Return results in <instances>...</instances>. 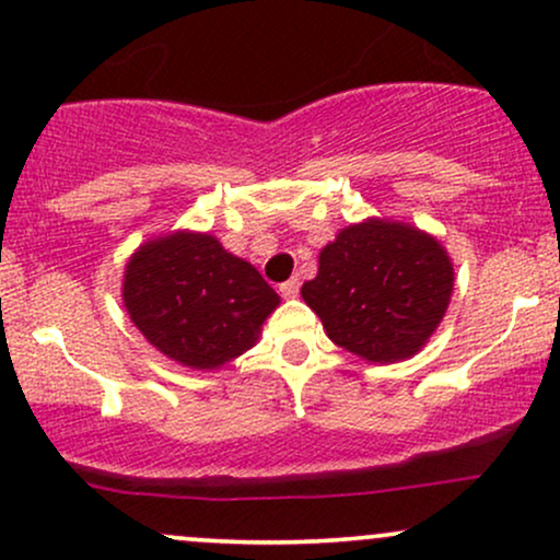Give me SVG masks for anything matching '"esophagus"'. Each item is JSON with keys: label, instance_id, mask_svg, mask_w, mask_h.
Returning <instances> with one entry per match:
<instances>
[{"label": "esophagus", "instance_id": "1", "mask_svg": "<svg viewBox=\"0 0 560 560\" xmlns=\"http://www.w3.org/2000/svg\"><path fill=\"white\" fill-rule=\"evenodd\" d=\"M279 292H281V298H284V300L298 298V294H300V281H298V279H289V281H284V284L279 287Z\"/></svg>", "mask_w": 560, "mask_h": 560}]
</instances>
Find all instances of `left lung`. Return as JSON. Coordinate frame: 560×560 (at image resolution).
<instances>
[{
	"mask_svg": "<svg viewBox=\"0 0 560 560\" xmlns=\"http://www.w3.org/2000/svg\"><path fill=\"white\" fill-rule=\"evenodd\" d=\"M454 292V262L433 234L390 219L349 224L302 284L328 339L368 362L409 360L428 345Z\"/></svg>",
	"mask_w": 560,
	"mask_h": 560,
	"instance_id": "1",
	"label": "left lung"
}]
</instances>
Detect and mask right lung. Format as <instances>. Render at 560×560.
<instances>
[{"mask_svg": "<svg viewBox=\"0 0 560 560\" xmlns=\"http://www.w3.org/2000/svg\"><path fill=\"white\" fill-rule=\"evenodd\" d=\"M122 302L161 354L182 368L219 370L255 347L281 300L213 234L177 229L130 255Z\"/></svg>", "mask_w": 560, "mask_h": 560, "instance_id": "add662e5", "label": "right lung"}]
</instances>
